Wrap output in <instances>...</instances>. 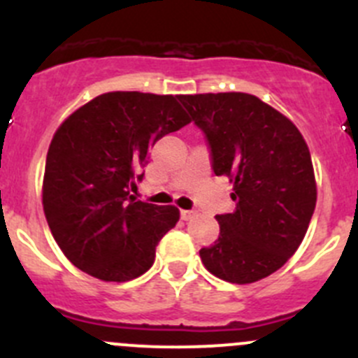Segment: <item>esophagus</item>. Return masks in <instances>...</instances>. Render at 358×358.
<instances>
[{
  "label": "esophagus",
  "mask_w": 358,
  "mask_h": 358,
  "mask_svg": "<svg viewBox=\"0 0 358 358\" xmlns=\"http://www.w3.org/2000/svg\"><path fill=\"white\" fill-rule=\"evenodd\" d=\"M196 217V211L194 210H182V218L183 220H190V218Z\"/></svg>",
  "instance_id": "34e87169"
}]
</instances>
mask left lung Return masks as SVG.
<instances>
[{"label":"left lung","mask_w":358,"mask_h":358,"mask_svg":"<svg viewBox=\"0 0 358 358\" xmlns=\"http://www.w3.org/2000/svg\"><path fill=\"white\" fill-rule=\"evenodd\" d=\"M204 133L217 176L232 182V213L217 215L220 234L199 250L204 267L231 283L266 278L296 253L315 204L313 164L296 126L245 92L178 96Z\"/></svg>","instance_id":"8db88e82"}]
</instances>
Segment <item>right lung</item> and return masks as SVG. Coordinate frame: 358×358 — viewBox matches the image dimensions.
<instances>
[{
	"mask_svg": "<svg viewBox=\"0 0 358 358\" xmlns=\"http://www.w3.org/2000/svg\"><path fill=\"white\" fill-rule=\"evenodd\" d=\"M190 122L176 96L106 92L68 117L48 147L43 211L69 262L103 282L148 271L178 208L136 201L140 168L166 134Z\"/></svg>",
	"mask_w": 358,
	"mask_h": 358,
	"instance_id": "add662e5",
	"label": "right lung"
}]
</instances>
